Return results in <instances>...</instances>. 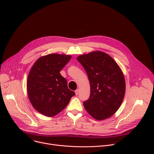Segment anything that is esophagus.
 I'll return each instance as SVG.
<instances>
[{
	"label": "esophagus",
	"instance_id": "34e87169",
	"mask_svg": "<svg viewBox=\"0 0 154 154\" xmlns=\"http://www.w3.org/2000/svg\"><path fill=\"white\" fill-rule=\"evenodd\" d=\"M75 93L76 95H78V94H79V88H77V89L75 91Z\"/></svg>",
	"mask_w": 154,
	"mask_h": 154
}]
</instances>
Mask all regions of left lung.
<instances>
[{
  "instance_id": "1",
  "label": "left lung",
  "mask_w": 154,
  "mask_h": 154,
  "mask_svg": "<svg viewBox=\"0 0 154 154\" xmlns=\"http://www.w3.org/2000/svg\"><path fill=\"white\" fill-rule=\"evenodd\" d=\"M91 85V95L84 106L94 119L102 120L118 110L125 92L123 72L109 54L95 51L77 57Z\"/></svg>"
}]
</instances>
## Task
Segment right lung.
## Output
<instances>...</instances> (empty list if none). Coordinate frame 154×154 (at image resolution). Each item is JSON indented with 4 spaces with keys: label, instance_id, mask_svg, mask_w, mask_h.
Segmentation results:
<instances>
[{
    "label": "right lung",
    "instance_id": "add662e5",
    "mask_svg": "<svg viewBox=\"0 0 154 154\" xmlns=\"http://www.w3.org/2000/svg\"><path fill=\"white\" fill-rule=\"evenodd\" d=\"M70 55L51 54L40 57L30 69L27 81L29 99L33 107L47 117H54L69 103L74 92L68 88L60 70Z\"/></svg>",
    "mask_w": 154,
    "mask_h": 154
}]
</instances>
